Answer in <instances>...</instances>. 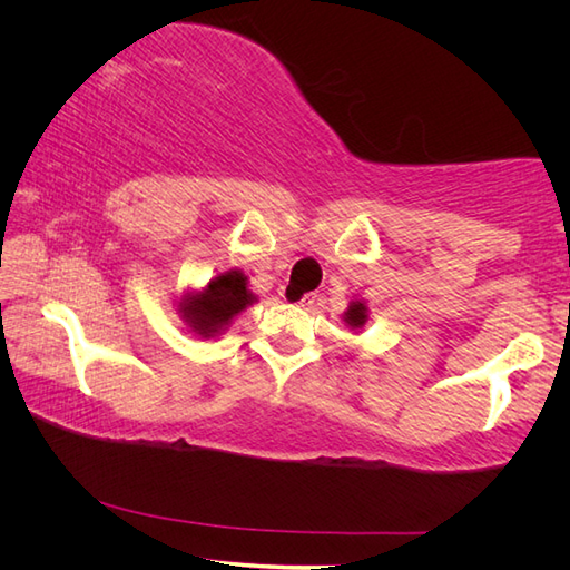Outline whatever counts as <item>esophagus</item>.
Here are the masks:
<instances>
[{
  "label": "esophagus",
  "instance_id": "34e87169",
  "mask_svg": "<svg viewBox=\"0 0 570 570\" xmlns=\"http://www.w3.org/2000/svg\"><path fill=\"white\" fill-rule=\"evenodd\" d=\"M285 299H287V302H292V304L302 306V308H308V306H314V304H316V295H314V292H306V295H302V297L295 302V299H292V289H289V287L285 289Z\"/></svg>",
  "mask_w": 570,
  "mask_h": 570
}]
</instances>
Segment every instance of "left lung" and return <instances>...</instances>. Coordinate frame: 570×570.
Returning a JSON list of instances; mask_svg holds the SVG:
<instances>
[{"label": "left lung", "instance_id": "1", "mask_svg": "<svg viewBox=\"0 0 570 570\" xmlns=\"http://www.w3.org/2000/svg\"><path fill=\"white\" fill-rule=\"evenodd\" d=\"M368 318H371V312H368V304L364 299L350 302L347 312L342 314V321L350 327V331H361V327L368 323Z\"/></svg>", "mask_w": 570, "mask_h": 570}]
</instances>
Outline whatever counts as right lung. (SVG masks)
Returning <instances> with one entry per match:
<instances>
[{"instance_id":"right-lung-1","label":"right lung","mask_w":570,"mask_h":570,"mask_svg":"<svg viewBox=\"0 0 570 570\" xmlns=\"http://www.w3.org/2000/svg\"><path fill=\"white\" fill-rule=\"evenodd\" d=\"M256 302L258 297L249 289L245 271L228 268L216 273L209 283L197 289H183L176 312L189 333L214 340L226 333L233 321Z\"/></svg>"}]
</instances>
